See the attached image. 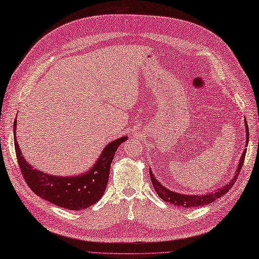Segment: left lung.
I'll return each instance as SVG.
<instances>
[{"label":"left lung","instance_id":"obj_1","mask_svg":"<svg viewBox=\"0 0 259 259\" xmlns=\"http://www.w3.org/2000/svg\"><path fill=\"white\" fill-rule=\"evenodd\" d=\"M245 123H246V131H247V132H246V144H248V136H249L248 126H247V122L245 121ZM246 147H247V145H246ZM245 155H246V150H244V153L241 157V161H239V163H238L236 175L234 176V178H233L229 182V185L224 186L223 188L218 189V190H215L212 193H207V194H204V195H187V194L176 193L174 191L168 190V189H166L162 185H160V182L156 180L153 172L150 171L149 175H150L151 184H153L157 194H158L159 197L163 201H165V202L171 203L174 205H178V206H181V207H198V206H203V205H206V204H210V203L213 202V201H215L217 199L221 198L225 193H228L230 189L233 187V185L235 184V181L238 177V174L241 172V170H242L243 162L245 160Z\"/></svg>","mask_w":259,"mask_h":259}]
</instances>
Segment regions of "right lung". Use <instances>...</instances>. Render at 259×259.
I'll return each instance as SVG.
<instances>
[{
	"label": "right lung",
	"instance_id": "1",
	"mask_svg": "<svg viewBox=\"0 0 259 259\" xmlns=\"http://www.w3.org/2000/svg\"><path fill=\"white\" fill-rule=\"evenodd\" d=\"M15 130L16 119L14 122V135ZM126 140L127 136H124L108 144L90 171L75 177H56L33 169L22 156L16 137L14 138V145L18 166L31 191L56 205L79 211L97 203L102 197L105 187L108 186L110 167L115 151Z\"/></svg>",
	"mask_w": 259,
	"mask_h": 259
}]
</instances>
